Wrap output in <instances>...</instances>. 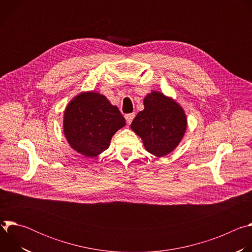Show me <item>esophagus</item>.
Listing matches in <instances>:
<instances>
[{"label": "esophagus", "instance_id": "34e87169", "mask_svg": "<svg viewBox=\"0 0 252 252\" xmlns=\"http://www.w3.org/2000/svg\"><path fill=\"white\" fill-rule=\"evenodd\" d=\"M134 117H135V115H134V113H131V114H127V115H126L125 116V118H126V123L129 125L131 122H132V120L134 119Z\"/></svg>", "mask_w": 252, "mask_h": 252}]
</instances>
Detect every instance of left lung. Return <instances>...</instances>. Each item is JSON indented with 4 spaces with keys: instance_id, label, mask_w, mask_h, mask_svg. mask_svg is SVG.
Instances as JSON below:
<instances>
[{
    "instance_id": "obj_1",
    "label": "left lung",
    "mask_w": 252,
    "mask_h": 252,
    "mask_svg": "<svg viewBox=\"0 0 252 252\" xmlns=\"http://www.w3.org/2000/svg\"><path fill=\"white\" fill-rule=\"evenodd\" d=\"M143 104L145 110L136 115L130 126L149 153L163 157L181 142L187 129L186 114L176 101L159 92L149 94Z\"/></svg>"
}]
</instances>
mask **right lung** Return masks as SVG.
Instances as JSON below:
<instances>
[{
  "mask_svg": "<svg viewBox=\"0 0 252 252\" xmlns=\"http://www.w3.org/2000/svg\"><path fill=\"white\" fill-rule=\"evenodd\" d=\"M125 126L126 120L118 107L94 92L75 96L63 115L67 142L87 158H94L109 149L113 135Z\"/></svg>",
  "mask_w": 252,
  "mask_h": 252,
  "instance_id": "obj_1",
  "label": "right lung"
}]
</instances>
